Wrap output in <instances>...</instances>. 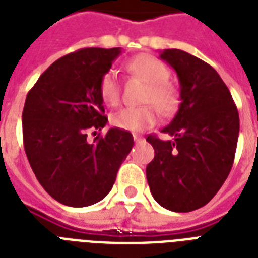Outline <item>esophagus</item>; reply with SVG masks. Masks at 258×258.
Segmentation results:
<instances>
[{
	"label": "esophagus",
	"instance_id": "obj_1",
	"mask_svg": "<svg viewBox=\"0 0 258 258\" xmlns=\"http://www.w3.org/2000/svg\"><path fill=\"white\" fill-rule=\"evenodd\" d=\"M134 141H135V143H142L145 141V138L139 137V135H134Z\"/></svg>",
	"mask_w": 258,
	"mask_h": 258
}]
</instances>
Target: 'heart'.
Returning <instances> with one entry per match:
<instances>
[{
  "instance_id": "b5f03b06",
  "label": "heart",
  "mask_w": 258,
  "mask_h": 258,
  "mask_svg": "<svg viewBox=\"0 0 258 258\" xmlns=\"http://www.w3.org/2000/svg\"><path fill=\"white\" fill-rule=\"evenodd\" d=\"M125 68L147 84L143 103H149V105L127 107L115 112L111 117L115 127L131 133H139L153 127L158 119L153 105L163 116H170L175 112L179 105V92L171 83L167 82L170 72L161 60L150 54H139L131 58L125 64ZM99 92L105 103L117 104L120 99V84L115 71H107L101 76ZM150 104L153 105L150 106Z\"/></svg>"
}]
</instances>
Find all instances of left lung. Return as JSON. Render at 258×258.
<instances>
[{
  "instance_id": "8db88e82",
  "label": "left lung",
  "mask_w": 258,
  "mask_h": 258,
  "mask_svg": "<svg viewBox=\"0 0 258 258\" xmlns=\"http://www.w3.org/2000/svg\"><path fill=\"white\" fill-rule=\"evenodd\" d=\"M159 57L178 75L180 104L162 130L171 139L147 137L155 157L146 175L158 204L187 213L208 204L228 178L240 117L230 91L208 62L180 49L161 50Z\"/></svg>"
}]
</instances>
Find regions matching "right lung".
<instances>
[{
    "mask_svg": "<svg viewBox=\"0 0 258 258\" xmlns=\"http://www.w3.org/2000/svg\"><path fill=\"white\" fill-rule=\"evenodd\" d=\"M120 48H84L58 58L38 78L26 96L22 135L26 157L44 190L60 204L84 208L112 188L134 146L131 133L109 128L87 139L108 119L99 92Z\"/></svg>",
    "mask_w": 258,
    "mask_h": 258,
    "instance_id": "right-lung-1",
    "label": "right lung"
}]
</instances>
